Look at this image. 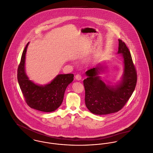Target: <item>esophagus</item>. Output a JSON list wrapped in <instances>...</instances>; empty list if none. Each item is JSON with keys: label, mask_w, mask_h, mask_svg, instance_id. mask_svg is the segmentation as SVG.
<instances>
[{"label": "esophagus", "mask_w": 153, "mask_h": 153, "mask_svg": "<svg viewBox=\"0 0 153 153\" xmlns=\"http://www.w3.org/2000/svg\"><path fill=\"white\" fill-rule=\"evenodd\" d=\"M75 78L77 80H80L82 79V76L80 74H77V75H76Z\"/></svg>", "instance_id": "esophagus-1"}]
</instances>
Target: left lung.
Returning a JSON list of instances; mask_svg holds the SVG:
<instances>
[{
    "mask_svg": "<svg viewBox=\"0 0 153 153\" xmlns=\"http://www.w3.org/2000/svg\"><path fill=\"white\" fill-rule=\"evenodd\" d=\"M118 54H122L124 71L121 82L114 86L106 85L98 76L102 67L93 68L86 72L83 80L85 103L88 109L96 115H107L118 112L125 106L135 90L137 74L128 48L118 39Z\"/></svg>",
    "mask_w": 153,
    "mask_h": 153,
    "instance_id": "left-lung-1",
    "label": "left lung"
}]
</instances>
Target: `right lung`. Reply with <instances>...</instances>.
Listing matches in <instances>:
<instances>
[{
  "mask_svg": "<svg viewBox=\"0 0 153 153\" xmlns=\"http://www.w3.org/2000/svg\"><path fill=\"white\" fill-rule=\"evenodd\" d=\"M29 42L25 47L18 68V81L27 105L34 109L50 112L62 103L67 86L74 79L73 74H59L50 83L39 86L29 80L25 71V60Z\"/></svg>",
  "mask_w": 153,
  "mask_h": 153,
  "instance_id": "1",
  "label": "right lung"
}]
</instances>
